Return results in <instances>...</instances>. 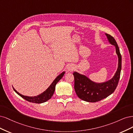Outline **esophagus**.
<instances>
[{"instance_id":"esophagus-1","label":"esophagus","mask_w":133,"mask_h":133,"mask_svg":"<svg viewBox=\"0 0 133 133\" xmlns=\"http://www.w3.org/2000/svg\"><path fill=\"white\" fill-rule=\"evenodd\" d=\"M74 69H75V67L73 65H69L67 67V70L68 71L72 72Z\"/></svg>"}]
</instances>
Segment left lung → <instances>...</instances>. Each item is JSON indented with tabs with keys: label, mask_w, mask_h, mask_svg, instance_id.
Segmentation results:
<instances>
[{
	"label": "left lung",
	"mask_w": 133,
	"mask_h": 133,
	"mask_svg": "<svg viewBox=\"0 0 133 133\" xmlns=\"http://www.w3.org/2000/svg\"><path fill=\"white\" fill-rule=\"evenodd\" d=\"M105 34L109 43L115 47L118 57L117 70L112 78L102 83L93 82L86 76L74 72L75 91L77 96L85 102H96L104 99L114 92L118 84L122 68V56L114 38L108 34Z\"/></svg>",
	"instance_id": "8db88e82"
}]
</instances>
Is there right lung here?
<instances>
[{"mask_svg": "<svg viewBox=\"0 0 133 133\" xmlns=\"http://www.w3.org/2000/svg\"><path fill=\"white\" fill-rule=\"evenodd\" d=\"M65 72L64 71L62 72L61 74H59L57 77L54 79L52 83L51 84V85L48 87V88L46 90V91H45L43 93H41L40 95H37V96L29 97V96H24L23 95H21V94L19 93L18 92H17L13 87L14 91L21 97H22L24 99L26 100L28 102L34 103H38V104L44 103L49 100L50 98L52 97L53 94L54 93V92H55L56 85V84L57 83L58 81L62 78L64 74H65Z\"/></svg>", "mask_w": 133, "mask_h": 133, "instance_id": "obj_1", "label": "right lung"}]
</instances>
